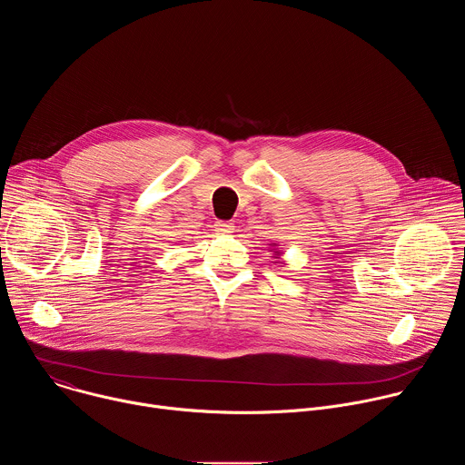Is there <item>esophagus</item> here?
Instances as JSON below:
<instances>
[{
  "label": "esophagus",
  "instance_id": "esophagus-1",
  "mask_svg": "<svg viewBox=\"0 0 465 465\" xmlns=\"http://www.w3.org/2000/svg\"><path fill=\"white\" fill-rule=\"evenodd\" d=\"M215 228H217L219 233H226V235L233 233V230H235V226L232 223H228V221H217Z\"/></svg>",
  "mask_w": 465,
  "mask_h": 465
}]
</instances>
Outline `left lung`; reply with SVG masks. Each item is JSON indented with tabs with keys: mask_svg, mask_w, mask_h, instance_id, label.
Returning a JSON list of instances; mask_svg holds the SVG:
<instances>
[{
	"mask_svg": "<svg viewBox=\"0 0 465 465\" xmlns=\"http://www.w3.org/2000/svg\"><path fill=\"white\" fill-rule=\"evenodd\" d=\"M271 248H272V252H274V257L280 259V262H283V261H282V253H283V252L280 250V244H278V242H271Z\"/></svg>",
	"mask_w": 465,
	"mask_h": 465,
	"instance_id": "obj_1",
	"label": "left lung"
}]
</instances>
